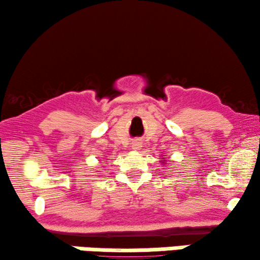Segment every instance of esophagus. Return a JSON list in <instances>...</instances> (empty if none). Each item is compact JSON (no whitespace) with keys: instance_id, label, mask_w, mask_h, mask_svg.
Segmentation results:
<instances>
[{"instance_id":"1","label":"esophagus","mask_w":260,"mask_h":260,"mask_svg":"<svg viewBox=\"0 0 260 260\" xmlns=\"http://www.w3.org/2000/svg\"><path fill=\"white\" fill-rule=\"evenodd\" d=\"M141 142H139V141H134L133 143H132V149H134V150H139V149H141Z\"/></svg>"}]
</instances>
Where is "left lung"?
Listing matches in <instances>:
<instances>
[{
  "instance_id": "8db88e82",
  "label": "left lung",
  "mask_w": 260,
  "mask_h": 260,
  "mask_svg": "<svg viewBox=\"0 0 260 260\" xmlns=\"http://www.w3.org/2000/svg\"><path fill=\"white\" fill-rule=\"evenodd\" d=\"M164 161H165V160H164Z\"/></svg>"
}]
</instances>
